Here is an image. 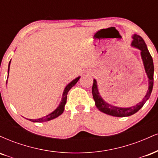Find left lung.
<instances>
[{
  "mask_svg": "<svg viewBox=\"0 0 158 158\" xmlns=\"http://www.w3.org/2000/svg\"><path fill=\"white\" fill-rule=\"evenodd\" d=\"M132 39L133 40H132L131 44V47L140 50L141 59H142L145 71H146V73L148 79V88L147 93L145 95V97H143V100L139 103H137L135 106L129 107V108H121V107L112 106L109 103L106 102L102 99V97H101L100 94L99 92V89H98L97 80L94 79V84L93 87H92V94H93L94 99L95 101L96 106L100 111L106 114H108V115L114 116V117H128V116L133 115L134 114L137 113L143 106V105L146 103V101L148 100V98L150 97V95H151L152 91V88H153L154 64L152 56L150 55L147 46H146L144 40L143 39L141 36L137 35V34H134L132 35Z\"/></svg>",
  "mask_w": 158,
  "mask_h": 158,
  "instance_id": "8db88e82",
  "label": "left lung"
}]
</instances>
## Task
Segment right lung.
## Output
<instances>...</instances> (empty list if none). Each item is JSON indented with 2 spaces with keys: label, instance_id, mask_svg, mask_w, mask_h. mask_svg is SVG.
Instances as JSON below:
<instances>
[{
  "label": "right lung",
  "instance_id": "right-lung-1",
  "mask_svg": "<svg viewBox=\"0 0 158 158\" xmlns=\"http://www.w3.org/2000/svg\"><path fill=\"white\" fill-rule=\"evenodd\" d=\"M10 63H11V60L10 61V62H9L8 76H9V72H10ZM79 79H80V77H78L77 78H76L75 79H73V81H70V82L69 83V84L67 85L66 87H65L64 89V91H63L62 97H61V102H60V103H59V105L58 106L57 108H56V109L53 110V111L51 112L50 114H48V115L44 116V117H41V118L35 119H27L30 121H31V122H33V123H43V122H47V121H49V120H51V119H55V118H56V117H59V116H60L61 114L63 113V111H64V110L65 104H66V102H67V95H68V91L70 90V88H71L72 87H73L74 85L77 84V81H79ZM6 83H7V81H6Z\"/></svg>",
  "mask_w": 158,
  "mask_h": 158
}]
</instances>
